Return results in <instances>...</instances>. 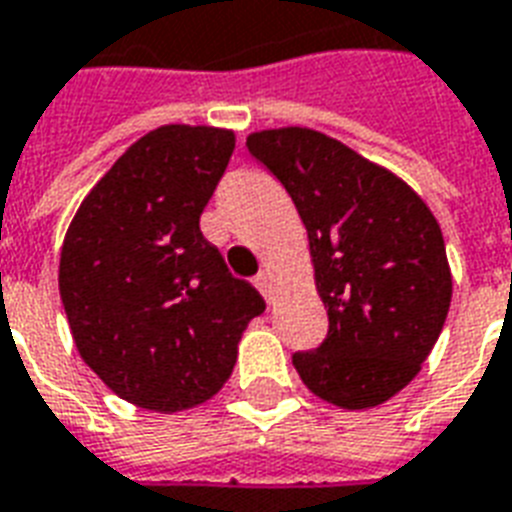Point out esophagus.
I'll return each mask as SVG.
<instances>
[{"label":"esophagus","instance_id":"34e87169","mask_svg":"<svg viewBox=\"0 0 512 512\" xmlns=\"http://www.w3.org/2000/svg\"><path fill=\"white\" fill-rule=\"evenodd\" d=\"M253 285L259 288V293L264 296L267 301H272V280H269V272L264 269V272H259V275L253 277Z\"/></svg>","mask_w":512,"mask_h":512}]
</instances>
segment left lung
<instances>
[{
  "label": "left lung",
  "instance_id": "obj_1",
  "mask_svg": "<svg viewBox=\"0 0 512 512\" xmlns=\"http://www.w3.org/2000/svg\"><path fill=\"white\" fill-rule=\"evenodd\" d=\"M245 146L291 194L328 310L326 339L293 352V368L334 406H379L419 374L449 315L438 221L398 176L323 133L261 130Z\"/></svg>",
  "mask_w": 512,
  "mask_h": 512
}]
</instances>
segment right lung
<instances>
[{"label": "right lung", "mask_w": 512, "mask_h": 512, "mask_svg": "<svg viewBox=\"0 0 512 512\" xmlns=\"http://www.w3.org/2000/svg\"><path fill=\"white\" fill-rule=\"evenodd\" d=\"M232 149L229 130H152L95 184L63 240L58 285L79 355L141 408L168 414L216 395L267 307L200 232Z\"/></svg>", "instance_id": "1"}]
</instances>
